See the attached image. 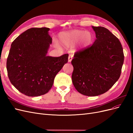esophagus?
I'll use <instances>...</instances> for the list:
<instances>
[{
  "instance_id": "esophagus-1",
  "label": "esophagus",
  "mask_w": 133,
  "mask_h": 133,
  "mask_svg": "<svg viewBox=\"0 0 133 133\" xmlns=\"http://www.w3.org/2000/svg\"><path fill=\"white\" fill-rule=\"evenodd\" d=\"M72 59H73V55H70L68 57V62H71Z\"/></svg>"
}]
</instances>
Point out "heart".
Wrapping results in <instances>:
<instances>
[{
  "mask_svg": "<svg viewBox=\"0 0 133 133\" xmlns=\"http://www.w3.org/2000/svg\"><path fill=\"white\" fill-rule=\"evenodd\" d=\"M59 41L65 47H72L79 42V47L84 48L90 45L93 41V35L85 30H73L62 32L59 34Z\"/></svg>",
  "mask_w": 133,
  "mask_h": 133,
  "instance_id": "heart-1",
  "label": "heart"
}]
</instances>
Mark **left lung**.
Here are the masks:
<instances>
[{
	"instance_id": "8db88e82",
	"label": "left lung",
	"mask_w": 133,
	"mask_h": 133,
	"mask_svg": "<svg viewBox=\"0 0 133 133\" xmlns=\"http://www.w3.org/2000/svg\"><path fill=\"white\" fill-rule=\"evenodd\" d=\"M93 44L74 54L72 82L79 92L88 96L105 93L118 81L124 56L118 38L107 28L92 26Z\"/></svg>"
}]
</instances>
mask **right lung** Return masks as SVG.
<instances>
[{
  "label": "right lung",
  "mask_w": 133,
  "mask_h": 133,
  "mask_svg": "<svg viewBox=\"0 0 133 133\" xmlns=\"http://www.w3.org/2000/svg\"><path fill=\"white\" fill-rule=\"evenodd\" d=\"M48 28L28 29L11 43L6 69L11 83L29 96L45 94L53 85L56 75L68 62V54L47 55L52 38Z\"/></svg>",
  "instance_id": "1"
}]
</instances>
